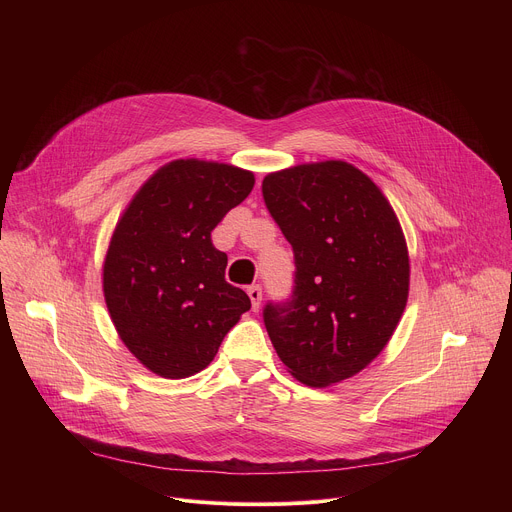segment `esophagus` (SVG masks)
I'll return each mask as SVG.
<instances>
[{"label":"esophagus","mask_w":512,"mask_h":512,"mask_svg":"<svg viewBox=\"0 0 512 512\" xmlns=\"http://www.w3.org/2000/svg\"><path fill=\"white\" fill-rule=\"evenodd\" d=\"M247 294H249V298H251V306H253V310H259V306H261V298H263V291H261V287H259V285H251V287H247Z\"/></svg>","instance_id":"1"}]
</instances>
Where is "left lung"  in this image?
Returning a JSON list of instances; mask_svg holds the SVG:
<instances>
[{
    "mask_svg": "<svg viewBox=\"0 0 512 512\" xmlns=\"http://www.w3.org/2000/svg\"><path fill=\"white\" fill-rule=\"evenodd\" d=\"M263 200L294 249L291 298L263 322L287 371L310 387L354 377L391 340L409 296L397 214L352 164H302L263 178Z\"/></svg>",
    "mask_w": 512,
    "mask_h": 512,
    "instance_id": "1",
    "label": "left lung"
}]
</instances>
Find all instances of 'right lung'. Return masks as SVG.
Returning <instances> with one entry per match:
<instances>
[{
	"instance_id": "right-lung-1",
	"label": "right lung",
	"mask_w": 512,
	"mask_h": 512,
	"mask_svg": "<svg viewBox=\"0 0 512 512\" xmlns=\"http://www.w3.org/2000/svg\"><path fill=\"white\" fill-rule=\"evenodd\" d=\"M253 186V172L237 166L174 160L119 218L103 265L105 302L119 338L152 373H200L251 308L225 279L227 255L210 233Z\"/></svg>"
}]
</instances>
